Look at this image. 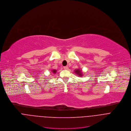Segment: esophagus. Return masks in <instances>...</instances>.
Instances as JSON below:
<instances>
[{
  "mask_svg": "<svg viewBox=\"0 0 131 131\" xmlns=\"http://www.w3.org/2000/svg\"><path fill=\"white\" fill-rule=\"evenodd\" d=\"M63 68H64V70H68L69 69V67H68V66L64 67H63Z\"/></svg>",
  "mask_w": 131,
  "mask_h": 131,
  "instance_id": "34e87169",
  "label": "esophagus"
}]
</instances>
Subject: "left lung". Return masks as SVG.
Instances as JSON below:
<instances>
[{
	"instance_id": "left-lung-1",
	"label": "left lung",
	"mask_w": 131,
	"mask_h": 131,
	"mask_svg": "<svg viewBox=\"0 0 131 131\" xmlns=\"http://www.w3.org/2000/svg\"><path fill=\"white\" fill-rule=\"evenodd\" d=\"M74 72L76 73V75H78V76H83V73L82 71L80 69H76L74 71Z\"/></svg>"
}]
</instances>
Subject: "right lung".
I'll return each instance as SVG.
<instances>
[{"instance_id": "add662e5", "label": "right lung", "mask_w": 131, "mask_h": 131, "mask_svg": "<svg viewBox=\"0 0 131 131\" xmlns=\"http://www.w3.org/2000/svg\"><path fill=\"white\" fill-rule=\"evenodd\" d=\"M51 71H52V72H53V73L55 74L56 73V72H57V70H52Z\"/></svg>"}]
</instances>
